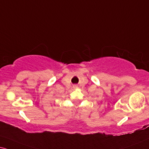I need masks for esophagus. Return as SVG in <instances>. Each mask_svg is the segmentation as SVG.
Returning <instances> with one entry per match:
<instances>
[{
	"label": "esophagus",
	"instance_id": "obj_1",
	"mask_svg": "<svg viewBox=\"0 0 149 149\" xmlns=\"http://www.w3.org/2000/svg\"><path fill=\"white\" fill-rule=\"evenodd\" d=\"M76 86H74V87H76Z\"/></svg>",
	"mask_w": 149,
	"mask_h": 149
}]
</instances>
